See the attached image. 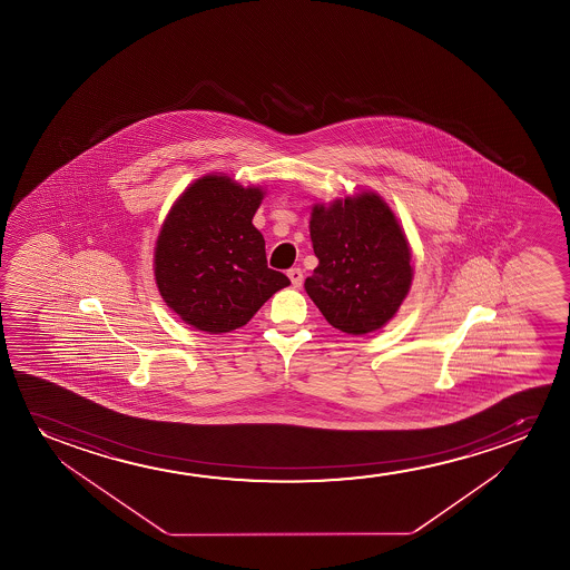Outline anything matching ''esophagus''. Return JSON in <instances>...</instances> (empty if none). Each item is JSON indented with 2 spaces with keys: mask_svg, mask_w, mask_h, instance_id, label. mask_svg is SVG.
Segmentation results:
<instances>
[{
  "mask_svg": "<svg viewBox=\"0 0 570 570\" xmlns=\"http://www.w3.org/2000/svg\"><path fill=\"white\" fill-rule=\"evenodd\" d=\"M288 278L294 288H299V286L304 284V273H302V268H289Z\"/></svg>",
  "mask_w": 570,
  "mask_h": 570,
  "instance_id": "1",
  "label": "esophagus"
}]
</instances>
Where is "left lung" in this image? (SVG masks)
<instances>
[{"label": "left lung", "instance_id": "1", "mask_svg": "<svg viewBox=\"0 0 570 570\" xmlns=\"http://www.w3.org/2000/svg\"><path fill=\"white\" fill-rule=\"evenodd\" d=\"M320 265L305 292L333 327L366 335L383 327L403 304L411 281V250L395 214L374 193L315 204L309 222Z\"/></svg>", "mask_w": 570, "mask_h": 570}]
</instances>
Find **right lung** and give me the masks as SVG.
Wrapping results in <instances>:
<instances>
[{"label":"right lung","instance_id":"add662e5","mask_svg":"<svg viewBox=\"0 0 570 570\" xmlns=\"http://www.w3.org/2000/svg\"><path fill=\"white\" fill-rule=\"evenodd\" d=\"M261 188L206 175L183 193L156 245V282L165 304L188 325L219 335L247 325L286 274L266 265L265 239L253 226Z\"/></svg>","mask_w":570,"mask_h":570}]
</instances>
